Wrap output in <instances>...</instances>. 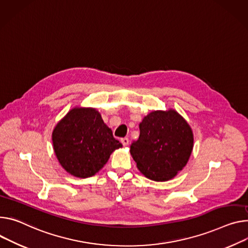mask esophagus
Here are the masks:
<instances>
[{"instance_id":"34e87169","label":"esophagus","mask_w":248,"mask_h":248,"mask_svg":"<svg viewBox=\"0 0 248 248\" xmlns=\"http://www.w3.org/2000/svg\"><path fill=\"white\" fill-rule=\"evenodd\" d=\"M122 143H123V145L124 146H127L128 145V139L127 138H124V139H122Z\"/></svg>"}]
</instances>
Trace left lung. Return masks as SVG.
I'll list each match as a JSON object with an SVG mask.
<instances>
[{
    "instance_id": "1",
    "label": "left lung",
    "mask_w": 248,
    "mask_h": 248,
    "mask_svg": "<svg viewBox=\"0 0 248 248\" xmlns=\"http://www.w3.org/2000/svg\"><path fill=\"white\" fill-rule=\"evenodd\" d=\"M140 134L130 145L139 170L154 181H167L187 164L194 138L187 122L174 109L154 110L140 124Z\"/></svg>"
}]
</instances>
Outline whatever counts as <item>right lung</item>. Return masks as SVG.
<instances>
[{
  "instance_id": "right-lung-1",
  "label": "right lung",
  "mask_w": 248,
  "mask_h": 248,
  "mask_svg": "<svg viewBox=\"0 0 248 248\" xmlns=\"http://www.w3.org/2000/svg\"><path fill=\"white\" fill-rule=\"evenodd\" d=\"M52 141L61 166L79 178L95 175L111 152L122 147L100 112L91 108L71 109L54 128Z\"/></svg>"
}]
</instances>
